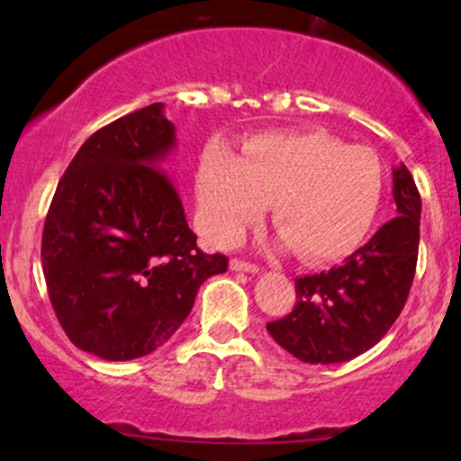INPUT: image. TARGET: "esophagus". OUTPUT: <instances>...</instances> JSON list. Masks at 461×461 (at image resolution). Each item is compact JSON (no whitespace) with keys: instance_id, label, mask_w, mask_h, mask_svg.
<instances>
[{"instance_id":"1","label":"esophagus","mask_w":461,"mask_h":461,"mask_svg":"<svg viewBox=\"0 0 461 461\" xmlns=\"http://www.w3.org/2000/svg\"><path fill=\"white\" fill-rule=\"evenodd\" d=\"M231 269H236V272H249V274H258V265L257 263H249V260H243V258H231Z\"/></svg>"}]
</instances>
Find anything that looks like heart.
<instances>
[{"mask_svg": "<svg viewBox=\"0 0 461 461\" xmlns=\"http://www.w3.org/2000/svg\"><path fill=\"white\" fill-rule=\"evenodd\" d=\"M207 236L234 243L272 204V222L308 263L348 257L373 227L384 165L370 147H346L323 131L260 136L240 156L212 149L198 180Z\"/></svg>", "mask_w": 461, "mask_h": 461, "instance_id": "heart-1", "label": "heart"}]
</instances>
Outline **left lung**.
<instances>
[{"label":"left lung","mask_w":461,"mask_h":461,"mask_svg":"<svg viewBox=\"0 0 461 461\" xmlns=\"http://www.w3.org/2000/svg\"><path fill=\"white\" fill-rule=\"evenodd\" d=\"M397 216L343 265L296 278V305L267 323L274 341L305 364H341L370 350L402 314L420 252L421 198L406 165L393 171Z\"/></svg>","instance_id":"left-lung-1"}]
</instances>
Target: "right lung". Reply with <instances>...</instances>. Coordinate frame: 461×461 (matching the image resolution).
Instances as JSON below:
<instances>
[{"mask_svg": "<svg viewBox=\"0 0 461 461\" xmlns=\"http://www.w3.org/2000/svg\"><path fill=\"white\" fill-rule=\"evenodd\" d=\"M176 129L162 104L97 129L59 178L41 234V269L59 325L80 350L129 361L189 317L198 287L227 272L189 230L165 158Z\"/></svg>", "mask_w": 461, "mask_h": 461, "instance_id": "obj_1", "label": "right lung"}]
</instances>
